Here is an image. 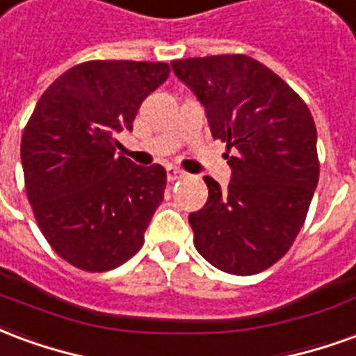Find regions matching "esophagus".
Returning a JSON list of instances; mask_svg holds the SVG:
<instances>
[{
	"mask_svg": "<svg viewBox=\"0 0 356 356\" xmlns=\"http://www.w3.org/2000/svg\"><path fill=\"white\" fill-rule=\"evenodd\" d=\"M165 175H168V181H171V183H173V181H179V179H183L185 177V173H183V171H179V170H175V168H168V170H165Z\"/></svg>",
	"mask_w": 356,
	"mask_h": 356,
	"instance_id": "obj_1",
	"label": "esophagus"
}]
</instances>
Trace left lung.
<instances>
[{
  "instance_id": "left-lung-1",
  "label": "left lung",
  "mask_w": 356,
  "mask_h": 356,
  "mask_svg": "<svg viewBox=\"0 0 356 356\" xmlns=\"http://www.w3.org/2000/svg\"><path fill=\"white\" fill-rule=\"evenodd\" d=\"M171 68L206 108L213 139L227 143L232 170L227 191L204 177L208 202L188 216L194 246L219 270L261 273L290 250L318 183L311 110L246 55L181 58Z\"/></svg>"
}]
</instances>
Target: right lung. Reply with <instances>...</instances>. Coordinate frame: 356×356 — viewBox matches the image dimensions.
Segmentation results:
<instances>
[{"label": "right lung", "instance_id": "add662e5", "mask_svg": "<svg viewBox=\"0 0 356 356\" xmlns=\"http://www.w3.org/2000/svg\"><path fill=\"white\" fill-rule=\"evenodd\" d=\"M170 76L165 63L89 60L45 89L20 160L35 221L65 261L88 273L120 267L145 242L163 200L165 170L118 154L140 102Z\"/></svg>", "mask_w": 356, "mask_h": 356}]
</instances>
